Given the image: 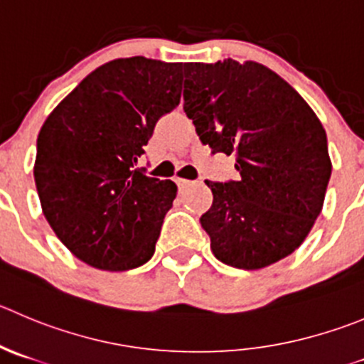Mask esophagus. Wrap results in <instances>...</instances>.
<instances>
[{"mask_svg": "<svg viewBox=\"0 0 364 364\" xmlns=\"http://www.w3.org/2000/svg\"><path fill=\"white\" fill-rule=\"evenodd\" d=\"M191 184H195V182H193V180H189V178H176V186H178L180 189L189 188Z\"/></svg>", "mask_w": 364, "mask_h": 364, "instance_id": "1", "label": "esophagus"}]
</instances>
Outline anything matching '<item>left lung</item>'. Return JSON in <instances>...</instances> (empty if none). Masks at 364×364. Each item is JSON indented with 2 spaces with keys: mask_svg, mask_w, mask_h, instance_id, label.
I'll list each match as a JSON object with an SVG mask.
<instances>
[{
  "mask_svg": "<svg viewBox=\"0 0 364 364\" xmlns=\"http://www.w3.org/2000/svg\"><path fill=\"white\" fill-rule=\"evenodd\" d=\"M184 110L213 154L236 155L237 180L210 182L200 223L218 261L259 269L313 228L331 178L327 136L306 100L257 62L184 65Z\"/></svg>",
  "mask_w": 364,
  "mask_h": 364,
  "instance_id": "1",
  "label": "left lung"
}]
</instances>
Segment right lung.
Returning a JSON list of instances; mask_svg holds the SVG:
<instances>
[{
	"label": "right lung",
	"mask_w": 364,
	"mask_h": 364,
	"mask_svg": "<svg viewBox=\"0 0 364 364\" xmlns=\"http://www.w3.org/2000/svg\"><path fill=\"white\" fill-rule=\"evenodd\" d=\"M180 92L182 64L117 58L85 76L41 128L33 176L43 213L92 268L124 272L154 255L176 186L137 161Z\"/></svg>",
	"instance_id": "right-lung-1"
}]
</instances>
